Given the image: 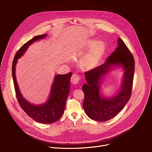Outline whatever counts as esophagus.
Here are the masks:
<instances>
[{"instance_id": "1", "label": "esophagus", "mask_w": 152, "mask_h": 152, "mask_svg": "<svg viewBox=\"0 0 152 152\" xmlns=\"http://www.w3.org/2000/svg\"><path fill=\"white\" fill-rule=\"evenodd\" d=\"M80 79V76L78 74H73L71 77V82L73 84H77Z\"/></svg>"}]
</instances>
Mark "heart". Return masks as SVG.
I'll return each instance as SVG.
<instances>
[{
	"label": "heart",
	"instance_id": "1",
	"mask_svg": "<svg viewBox=\"0 0 152 152\" xmlns=\"http://www.w3.org/2000/svg\"><path fill=\"white\" fill-rule=\"evenodd\" d=\"M88 48H91L80 61V66L85 70L93 68L103 55L105 50V45L103 41L95 39L90 40L87 42Z\"/></svg>",
	"mask_w": 152,
	"mask_h": 152
}]
</instances>
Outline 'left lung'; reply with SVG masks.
Here are the masks:
<instances>
[{"label":"left lung","mask_w":152,"mask_h":152,"mask_svg":"<svg viewBox=\"0 0 152 152\" xmlns=\"http://www.w3.org/2000/svg\"><path fill=\"white\" fill-rule=\"evenodd\" d=\"M115 66H121L124 75L119 93L114 96L106 98L100 93L102 78ZM135 71L134 56L124 42L118 39V47L104 64L84 73L87 83L82 86L85 97L83 110L91 119L106 121L116 116L131 97Z\"/></svg>","instance_id":"left-lung-1"}]
</instances>
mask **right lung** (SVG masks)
I'll list each match as a JSON object with an SVG mask.
<instances>
[{
    "instance_id": "right-lung-1",
    "label": "right lung",
    "mask_w": 152,
    "mask_h": 152,
    "mask_svg": "<svg viewBox=\"0 0 152 152\" xmlns=\"http://www.w3.org/2000/svg\"><path fill=\"white\" fill-rule=\"evenodd\" d=\"M48 34H43L34 37L20 48L14 56L12 75L17 100L20 106L26 114L34 120L43 124H50L58 121L62 115L67 98L70 93L71 72L66 75H57L55 76L52 85L48 100L45 103L35 105L29 102L21 94L15 77V66L18 59L20 58L27 50L29 46L39 39L45 38Z\"/></svg>"
}]
</instances>
